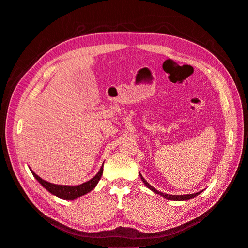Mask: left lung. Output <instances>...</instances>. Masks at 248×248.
<instances>
[{"label":"left lung","mask_w":248,"mask_h":248,"mask_svg":"<svg viewBox=\"0 0 248 248\" xmlns=\"http://www.w3.org/2000/svg\"><path fill=\"white\" fill-rule=\"evenodd\" d=\"M141 175V174H140ZM141 179L143 180V182L145 184V186H147V187H149L151 190H153L154 192H156V193H158V195H160V196H162L163 198H165V199H167V200H174V201H184V200H189V199H191V198H195V197H197L198 195H200V193L202 192V190L201 191H199V192H196V193H191V195H181V196H172V195H167V193H163V192H161V191H158V190H156L152 186H150L148 182L145 180V178L141 175Z\"/></svg>","instance_id":"obj_1"}]
</instances>
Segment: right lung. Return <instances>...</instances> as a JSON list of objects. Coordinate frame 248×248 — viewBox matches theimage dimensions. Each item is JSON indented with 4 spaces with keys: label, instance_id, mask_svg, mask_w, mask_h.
I'll use <instances>...</instances> for the list:
<instances>
[{
    "label": "right lung",
    "instance_id": "obj_1",
    "mask_svg": "<svg viewBox=\"0 0 248 248\" xmlns=\"http://www.w3.org/2000/svg\"><path fill=\"white\" fill-rule=\"evenodd\" d=\"M31 172H32V174H33V176L38 180L39 184L45 188H46L49 192H51L52 195H55L63 200H74V199H77L83 195H86V193H88L96 186V185L98 184V181L101 178L102 172H103V165L101 166L98 173L96 174L92 179H90L87 182H84V184H82L80 186H76L53 185V184H50V182H48V181L41 179L32 170H31Z\"/></svg>",
    "mask_w": 248,
    "mask_h": 248
}]
</instances>
